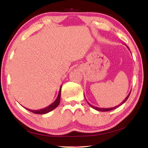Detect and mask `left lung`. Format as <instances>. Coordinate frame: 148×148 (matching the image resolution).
Instances as JSON below:
<instances>
[{"mask_svg": "<svg viewBox=\"0 0 148 148\" xmlns=\"http://www.w3.org/2000/svg\"><path fill=\"white\" fill-rule=\"evenodd\" d=\"M129 48V47H128ZM130 94H131V92H129V94L127 95V97H126V98H125V99L123 101L121 104H119V105H117V106H115V107H113V108H99V107H96V106H92V105H91V104L90 103H89L88 102H87V103L89 104V105L90 106H91V108H92L93 109H95V110H97V111H100V112H108V111H110V110H114V109H116V108H117V107H119V106H121V105H122L123 104V103H125V102H126V101L127 99H128V98H129V95H130Z\"/></svg>", "mask_w": 148, "mask_h": 148, "instance_id": "8db88e82", "label": "left lung"}]
</instances>
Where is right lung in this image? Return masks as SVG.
<instances>
[{
    "label": "right lung",
    "mask_w": 148,
    "mask_h": 148,
    "mask_svg": "<svg viewBox=\"0 0 148 148\" xmlns=\"http://www.w3.org/2000/svg\"><path fill=\"white\" fill-rule=\"evenodd\" d=\"M61 87H62V86H61V87H60L58 96H57L56 100L53 102V103L50 104L49 106L44 108H43V109L37 110H30L29 108H26V109L27 110H29V111L32 112V113L36 114H47V113H48V112L52 111V110H54L55 108H56L59 106V104L60 103V98H61Z\"/></svg>",
    "instance_id": "add662e5"
}]
</instances>
